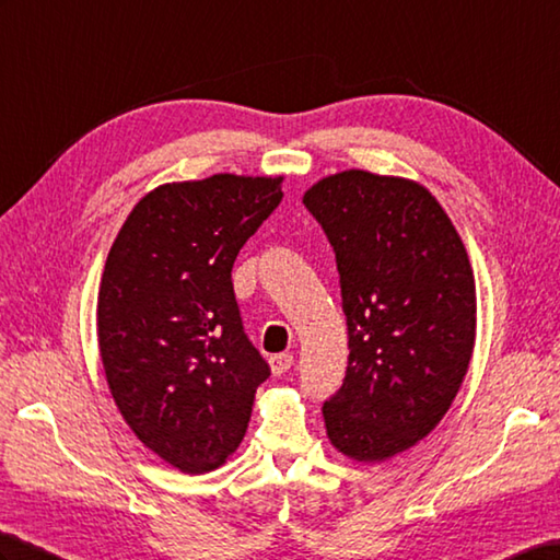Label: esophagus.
<instances>
[{
  "instance_id": "34e87169",
  "label": "esophagus",
  "mask_w": 560,
  "mask_h": 560,
  "mask_svg": "<svg viewBox=\"0 0 560 560\" xmlns=\"http://www.w3.org/2000/svg\"><path fill=\"white\" fill-rule=\"evenodd\" d=\"M294 365L292 353H278V357L270 359V371L272 375H284Z\"/></svg>"
}]
</instances>
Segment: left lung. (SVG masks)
<instances>
[{
    "mask_svg": "<svg viewBox=\"0 0 560 560\" xmlns=\"http://www.w3.org/2000/svg\"><path fill=\"white\" fill-rule=\"evenodd\" d=\"M335 249L349 330L345 383L323 404L337 452L380 463L418 444L456 399L475 347V278L430 189L342 171L304 195Z\"/></svg>",
    "mask_w": 560,
    "mask_h": 560,
    "instance_id": "1",
    "label": "left lung"
}]
</instances>
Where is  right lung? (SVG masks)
Returning a JSON list of instances; mask_svg holds the SVG:
<instances>
[{
    "mask_svg": "<svg viewBox=\"0 0 560 560\" xmlns=\"http://www.w3.org/2000/svg\"><path fill=\"white\" fill-rule=\"evenodd\" d=\"M280 185L282 175L233 173L159 185L106 256L97 337L108 389L138 440L183 472L223 466L270 375L230 272Z\"/></svg>",
    "mask_w": 560,
    "mask_h": 560,
    "instance_id": "obj_1",
    "label": "right lung"
}]
</instances>
